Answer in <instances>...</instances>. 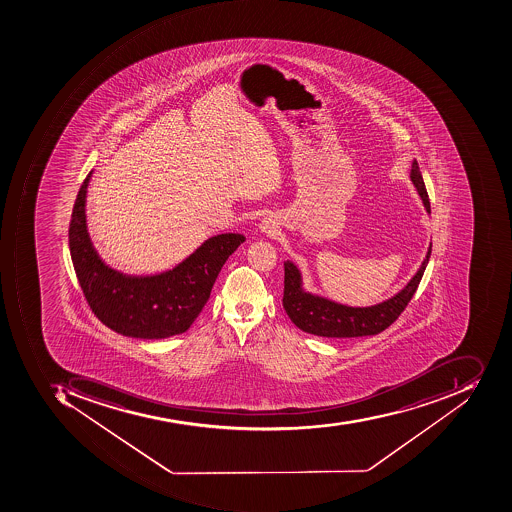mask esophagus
<instances>
[{
    "mask_svg": "<svg viewBox=\"0 0 512 512\" xmlns=\"http://www.w3.org/2000/svg\"><path fill=\"white\" fill-rule=\"evenodd\" d=\"M260 230L266 233V235H274L275 230H277L275 219L272 216H266V218L261 219Z\"/></svg>",
    "mask_w": 512,
    "mask_h": 512,
    "instance_id": "1",
    "label": "esophagus"
}]
</instances>
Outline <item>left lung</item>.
<instances>
[{"mask_svg": "<svg viewBox=\"0 0 512 512\" xmlns=\"http://www.w3.org/2000/svg\"><path fill=\"white\" fill-rule=\"evenodd\" d=\"M411 180L417 188L423 205L431 213L427 188L423 184L419 163L414 160L411 168ZM431 246L417 274L408 285L391 299L374 307H347L336 304L324 297L314 296L302 288L299 269L291 261H285V289H283V308L296 327L311 335L325 338H358V336L378 335L389 325L394 324L405 310L409 300L413 299L423 272L430 260Z\"/></svg>", "mask_w": 512, "mask_h": 512, "instance_id": "left-lung-1", "label": "left lung"}]
</instances>
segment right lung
<instances>
[{
	"instance_id": "add662e5",
	"label": "right lung",
	"mask_w": 512,
	"mask_h": 512,
	"mask_svg": "<svg viewBox=\"0 0 512 512\" xmlns=\"http://www.w3.org/2000/svg\"><path fill=\"white\" fill-rule=\"evenodd\" d=\"M85 177L71 213L70 254L85 300L96 318L124 336L162 339L187 332L198 318L227 258L244 241L240 233L208 238L171 271L151 277H129L99 258L85 226Z\"/></svg>"
}]
</instances>
